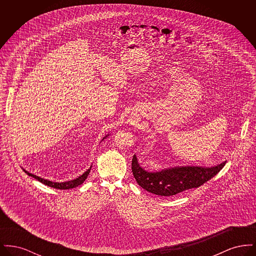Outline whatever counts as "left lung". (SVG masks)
<instances>
[{"instance_id":"left-lung-1","label":"left lung","mask_w":256,"mask_h":256,"mask_svg":"<svg viewBox=\"0 0 256 256\" xmlns=\"http://www.w3.org/2000/svg\"><path fill=\"white\" fill-rule=\"evenodd\" d=\"M226 163V161H224L214 167L180 166L158 172H148L140 166L134 156L132 169L134 178L143 189L156 195L169 196L200 187L215 176Z\"/></svg>"}]
</instances>
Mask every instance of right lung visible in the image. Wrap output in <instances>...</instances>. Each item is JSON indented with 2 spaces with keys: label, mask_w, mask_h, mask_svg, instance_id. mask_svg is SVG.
Returning a JSON list of instances; mask_svg holds the SVG:
<instances>
[{
  "label": "right lung",
  "mask_w": 256,
  "mask_h": 256,
  "mask_svg": "<svg viewBox=\"0 0 256 256\" xmlns=\"http://www.w3.org/2000/svg\"><path fill=\"white\" fill-rule=\"evenodd\" d=\"M108 135H110V134H108L106 136H104V137L102 138V140L106 139ZM90 170H91V167H90L88 170H86V172H84L82 176H80L78 178H74L73 180L65 182H50V180H48L42 178H40V176H37L36 174H30V172H26V170H24V172L28 174L30 176H32L34 178H36L38 182H40L43 183V184H45V185H47V186H50V187H52V188H56V189L65 190V189H72V188L78 187V185L82 184L84 182L87 178V176H88V174H89V172H90Z\"/></svg>",
  "instance_id": "add662e5"
}]
</instances>
